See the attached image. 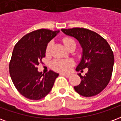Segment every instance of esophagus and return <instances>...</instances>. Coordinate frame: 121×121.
<instances>
[{
    "label": "esophagus",
    "mask_w": 121,
    "mask_h": 121,
    "mask_svg": "<svg viewBox=\"0 0 121 121\" xmlns=\"http://www.w3.org/2000/svg\"><path fill=\"white\" fill-rule=\"evenodd\" d=\"M60 74L61 75H62V76H65V77H67V78H68V77L70 76V74H69V73H60Z\"/></svg>",
    "instance_id": "34e87169"
}]
</instances>
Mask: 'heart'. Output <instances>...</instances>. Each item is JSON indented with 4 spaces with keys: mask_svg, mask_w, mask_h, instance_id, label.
<instances>
[{
    "mask_svg": "<svg viewBox=\"0 0 121 121\" xmlns=\"http://www.w3.org/2000/svg\"><path fill=\"white\" fill-rule=\"evenodd\" d=\"M63 44L67 47L71 43H75L74 41L69 37H65L63 39ZM52 45V43L50 42L46 48V53L50 52V49ZM73 61L70 59H56L52 62V67L55 71L59 72H67L68 71L72 66L73 65Z\"/></svg>",
    "mask_w": 121,
    "mask_h": 121,
    "instance_id": "1",
    "label": "heart"
}]
</instances>
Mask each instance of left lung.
Instances as JSON below:
<instances>
[{"instance_id": "left-lung-1", "label": "left lung", "mask_w": 121, "mask_h": 121, "mask_svg": "<svg viewBox=\"0 0 121 121\" xmlns=\"http://www.w3.org/2000/svg\"><path fill=\"white\" fill-rule=\"evenodd\" d=\"M65 34L76 38L82 48V56L76 67V71L83 72L87 68L85 76L78 74L80 84L74 87L75 91L86 97L100 93L108 86L112 77L114 56L107 41L96 32L84 28L61 29Z\"/></svg>"}]
</instances>
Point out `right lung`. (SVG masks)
<instances>
[{
    "instance_id": "1",
    "label": "right lung",
    "mask_w": 121,
    "mask_h": 121,
    "mask_svg": "<svg viewBox=\"0 0 121 121\" xmlns=\"http://www.w3.org/2000/svg\"><path fill=\"white\" fill-rule=\"evenodd\" d=\"M60 30L39 29L28 33L15 45L9 62V74L17 91L30 100H40L50 93L59 75L52 71L42 74L37 65L45 57L48 43Z\"/></svg>"
}]
</instances>
